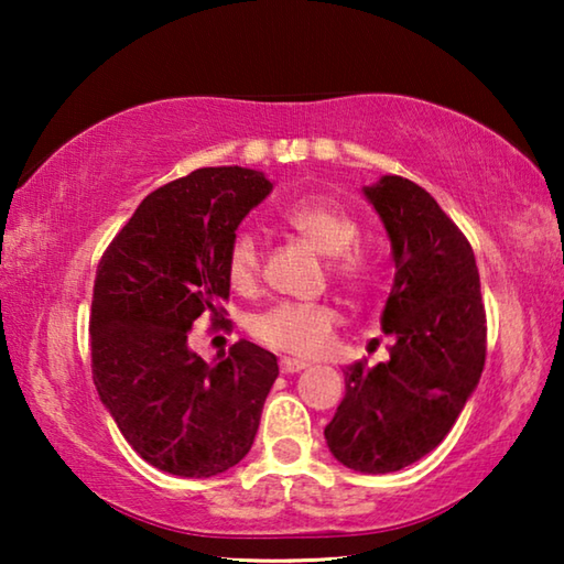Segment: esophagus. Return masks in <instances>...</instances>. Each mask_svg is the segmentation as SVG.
Wrapping results in <instances>:
<instances>
[{"label":"esophagus","mask_w":564,"mask_h":564,"mask_svg":"<svg viewBox=\"0 0 564 564\" xmlns=\"http://www.w3.org/2000/svg\"><path fill=\"white\" fill-rule=\"evenodd\" d=\"M308 368L305 360H295V358H281V373L291 376V373H301V370Z\"/></svg>","instance_id":"esophagus-1"}]
</instances>
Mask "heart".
<instances>
[{
    "mask_svg": "<svg viewBox=\"0 0 564 564\" xmlns=\"http://www.w3.org/2000/svg\"><path fill=\"white\" fill-rule=\"evenodd\" d=\"M281 221L321 256H328L330 273L343 289H366L373 263L368 253L352 246L358 241L360 228L346 208L328 198H299L283 208ZM259 238L251 231H238L226 253L228 281L238 291H251L259 279ZM338 321V311L328 303H275L253 318L251 333L269 348L293 356H316L328 346Z\"/></svg>",
    "mask_w": 564,
    "mask_h": 564,
    "instance_id": "b5f03b06",
    "label": "heart"
}]
</instances>
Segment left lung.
<instances>
[{
  "instance_id": "left-lung-1",
  "label": "left lung",
  "mask_w": 564,
  "mask_h": 564,
  "mask_svg": "<svg viewBox=\"0 0 564 564\" xmlns=\"http://www.w3.org/2000/svg\"><path fill=\"white\" fill-rule=\"evenodd\" d=\"M390 238L393 289L380 326L390 358L343 370L346 398L326 425L333 457L386 475L425 457L451 433L485 366V305L475 253L435 198L403 176L362 186Z\"/></svg>"
}]
</instances>
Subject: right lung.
Returning <instances> with one entry per match:
<instances>
[{
  "label": "right lung",
  "instance_id": "obj_1",
  "mask_svg": "<svg viewBox=\"0 0 564 564\" xmlns=\"http://www.w3.org/2000/svg\"><path fill=\"white\" fill-rule=\"evenodd\" d=\"M261 171L198 169L139 204L104 251L91 299V373L104 408L149 465L214 477L259 433L279 362L238 340L216 362L188 348L202 313L218 323L238 224L271 194Z\"/></svg>",
  "mask_w": 564,
  "mask_h": 564
}]
</instances>
